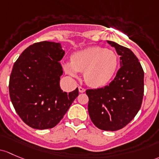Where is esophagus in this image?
<instances>
[{"instance_id":"34e87169","label":"esophagus","mask_w":159,"mask_h":159,"mask_svg":"<svg viewBox=\"0 0 159 159\" xmlns=\"http://www.w3.org/2000/svg\"><path fill=\"white\" fill-rule=\"evenodd\" d=\"M78 91H79V92L80 93H84V92H85V91H86V90L84 89V88H82V87H78Z\"/></svg>"}]
</instances>
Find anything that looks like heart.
I'll use <instances>...</instances> for the list:
<instances>
[{"mask_svg":"<svg viewBox=\"0 0 159 159\" xmlns=\"http://www.w3.org/2000/svg\"><path fill=\"white\" fill-rule=\"evenodd\" d=\"M117 66L118 58L114 52L101 46H90L74 53L71 61L65 62L63 67L67 74L73 78L84 72L87 84L98 88L111 80Z\"/></svg>","mask_w":159,"mask_h":159,"instance_id":"b5f03b06","label":"heart"}]
</instances>
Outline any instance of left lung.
I'll return each instance as SVG.
<instances>
[{
	"mask_svg": "<svg viewBox=\"0 0 159 159\" xmlns=\"http://www.w3.org/2000/svg\"><path fill=\"white\" fill-rule=\"evenodd\" d=\"M120 56V68L104 88L88 89V113L100 129L116 131L126 126L141 107L144 94V71L128 48L108 41Z\"/></svg>",
	"mask_w": 159,
	"mask_h": 159,
	"instance_id": "8db88e82",
	"label": "left lung"
}]
</instances>
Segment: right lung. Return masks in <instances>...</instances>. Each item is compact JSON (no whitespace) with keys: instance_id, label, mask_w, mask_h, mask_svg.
Returning <instances> with one entry per match:
<instances>
[{"instance_id":"1","label":"right lung","mask_w":159,"mask_h":159,"mask_svg":"<svg viewBox=\"0 0 159 159\" xmlns=\"http://www.w3.org/2000/svg\"><path fill=\"white\" fill-rule=\"evenodd\" d=\"M65 55L59 43L43 41L26 48L15 61L9 93L13 107L30 127L56 126L78 95V88L63 92L59 85Z\"/></svg>"}]
</instances>
